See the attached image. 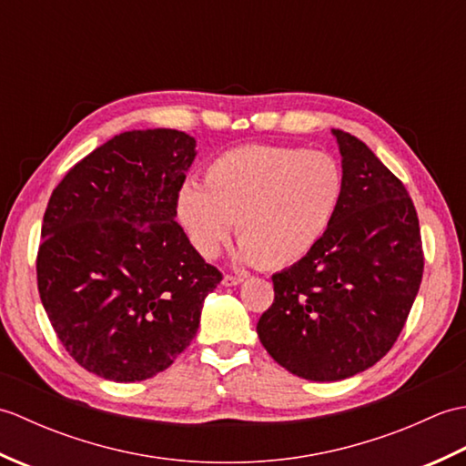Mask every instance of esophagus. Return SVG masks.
Returning <instances> with one entry per match:
<instances>
[{"label":"esophagus","instance_id":"obj_1","mask_svg":"<svg viewBox=\"0 0 466 466\" xmlns=\"http://www.w3.org/2000/svg\"><path fill=\"white\" fill-rule=\"evenodd\" d=\"M244 282V276H232V274H224L222 284L224 286H238Z\"/></svg>","mask_w":466,"mask_h":466}]
</instances>
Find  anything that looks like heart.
<instances>
[{"instance_id":"b5f03b06","label":"heart","mask_w":466,"mask_h":466,"mask_svg":"<svg viewBox=\"0 0 466 466\" xmlns=\"http://www.w3.org/2000/svg\"><path fill=\"white\" fill-rule=\"evenodd\" d=\"M344 190L342 166L329 152L250 144L216 156L206 184L184 182L176 212L202 258H216L236 220V260L284 268L324 240Z\"/></svg>"}]
</instances>
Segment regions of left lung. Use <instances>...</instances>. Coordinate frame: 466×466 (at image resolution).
I'll return each mask as SVG.
<instances>
[{"label": "left lung", "mask_w": 466, "mask_h": 466, "mask_svg": "<svg viewBox=\"0 0 466 466\" xmlns=\"http://www.w3.org/2000/svg\"><path fill=\"white\" fill-rule=\"evenodd\" d=\"M346 180L339 216L316 248L272 276L256 332L306 380L359 374L392 349L422 280L419 216L407 187L349 132L332 130Z\"/></svg>", "instance_id": "8db88e82"}]
</instances>
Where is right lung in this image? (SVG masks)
<instances>
[{
	"label": "right lung",
	"instance_id": "1",
	"mask_svg": "<svg viewBox=\"0 0 466 466\" xmlns=\"http://www.w3.org/2000/svg\"><path fill=\"white\" fill-rule=\"evenodd\" d=\"M194 157L184 132H124L77 162L47 202L39 299L69 356L106 380L166 370L222 280L176 222Z\"/></svg>",
	"mask_w": 466,
	"mask_h": 466
}]
</instances>
